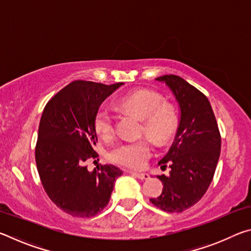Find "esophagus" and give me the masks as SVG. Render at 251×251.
I'll return each mask as SVG.
<instances>
[{
    "label": "esophagus",
    "instance_id": "obj_1",
    "mask_svg": "<svg viewBox=\"0 0 251 251\" xmlns=\"http://www.w3.org/2000/svg\"><path fill=\"white\" fill-rule=\"evenodd\" d=\"M129 174H130V175H133L134 177L138 178V179H141V180H146V179H148V178H150V175H148V174H145V173H134V172H130Z\"/></svg>",
    "mask_w": 251,
    "mask_h": 251
}]
</instances>
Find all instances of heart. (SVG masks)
Returning a JSON list of instances; mask_svg holds the SVG:
<instances>
[{
  "label": "heart",
  "mask_w": 251,
  "mask_h": 251,
  "mask_svg": "<svg viewBox=\"0 0 251 251\" xmlns=\"http://www.w3.org/2000/svg\"><path fill=\"white\" fill-rule=\"evenodd\" d=\"M118 106L134 113L143 120L142 130L158 144L166 143L177 126V116L171 105L163 104L160 95L148 90L129 93L118 100ZM95 128L101 137L112 138L115 134V115L109 108L100 107L95 116ZM152 154V146L148 138L125 142L110 151L114 163L128 168H141Z\"/></svg>",
  "instance_id": "b5f03b06"
}]
</instances>
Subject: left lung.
Masks as SVG:
<instances>
[{"instance_id":"left-lung-1","label":"left lung","mask_w":251,"mask_h":251,"mask_svg":"<svg viewBox=\"0 0 251 251\" xmlns=\"http://www.w3.org/2000/svg\"><path fill=\"white\" fill-rule=\"evenodd\" d=\"M165 83L179 106L175 139L160 167H171L169 176H157L163 182L160 196L151 198L156 207L167 212H181L201 201L214 177L222 139L207 97L179 76L155 78Z\"/></svg>"}]
</instances>
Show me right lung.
<instances>
[{
  "label": "right lung",
  "mask_w": 251,
  "mask_h": 251,
  "mask_svg": "<svg viewBox=\"0 0 251 251\" xmlns=\"http://www.w3.org/2000/svg\"><path fill=\"white\" fill-rule=\"evenodd\" d=\"M124 83L104 85L75 80L59 91L42 114L35 159L42 185L55 205L74 217L90 218L107 206L114 182L123 172L96 158L95 116L101 103Z\"/></svg>",
  "instance_id": "1"
}]
</instances>
